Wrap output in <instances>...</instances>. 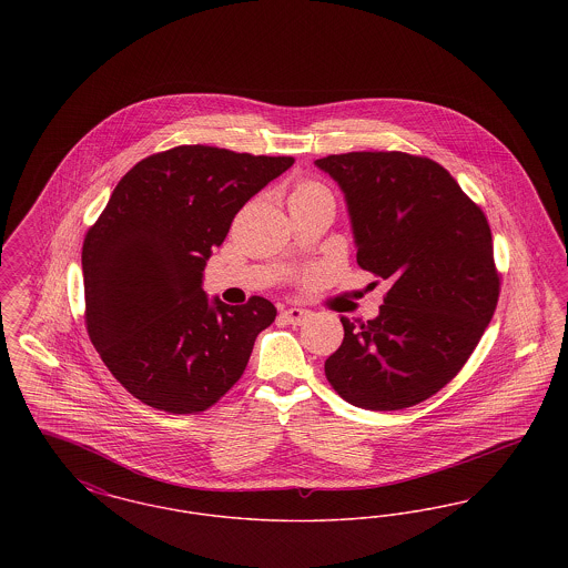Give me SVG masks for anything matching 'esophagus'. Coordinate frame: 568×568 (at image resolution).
I'll return each mask as SVG.
<instances>
[{
    "label": "esophagus",
    "mask_w": 568,
    "mask_h": 568,
    "mask_svg": "<svg viewBox=\"0 0 568 568\" xmlns=\"http://www.w3.org/2000/svg\"><path fill=\"white\" fill-rule=\"evenodd\" d=\"M308 315H311V313L304 311V308H287V311H283V320H285L287 324H304V322L308 320Z\"/></svg>",
    "instance_id": "obj_1"
}]
</instances>
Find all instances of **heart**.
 Here are the masks:
<instances>
[{"label": "heart", "instance_id": "b5f03b06", "mask_svg": "<svg viewBox=\"0 0 568 568\" xmlns=\"http://www.w3.org/2000/svg\"><path fill=\"white\" fill-rule=\"evenodd\" d=\"M320 193H329V191L325 190L322 183L311 181V179L300 181L296 185V190H294V195H296V197H302V195H320Z\"/></svg>", "mask_w": 568, "mask_h": 568}]
</instances>
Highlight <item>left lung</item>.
<instances>
[{"instance_id":"left-lung-1","label":"left lung","mask_w":568,"mask_h":568,"mask_svg":"<svg viewBox=\"0 0 568 568\" xmlns=\"http://www.w3.org/2000/svg\"><path fill=\"white\" fill-rule=\"evenodd\" d=\"M315 163L345 191L359 268L389 281L377 320L341 317L325 377L359 408L419 405L458 375L496 311L486 215L428 158L357 151Z\"/></svg>"}]
</instances>
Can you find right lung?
<instances>
[{
	"label": "right lung",
	"instance_id": "obj_1",
	"mask_svg": "<svg viewBox=\"0 0 568 568\" xmlns=\"http://www.w3.org/2000/svg\"><path fill=\"white\" fill-rule=\"evenodd\" d=\"M294 158L181 144L135 163L82 243L84 325L134 398L174 415L219 403L276 317L266 297L230 306L202 271L236 213Z\"/></svg>",
	"mask_w": 568,
	"mask_h": 568
}]
</instances>
